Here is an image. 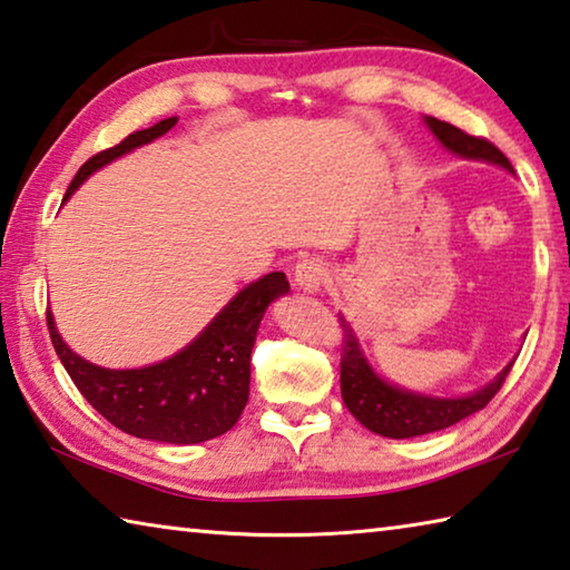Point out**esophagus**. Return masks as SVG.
Instances as JSON below:
<instances>
[{
    "mask_svg": "<svg viewBox=\"0 0 570 570\" xmlns=\"http://www.w3.org/2000/svg\"><path fill=\"white\" fill-rule=\"evenodd\" d=\"M294 282L308 294H320L326 284V264L316 256H306L294 268Z\"/></svg>",
    "mask_w": 570,
    "mask_h": 570,
    "instance_id": "obj_1",
    "label": "esophagus"
}]
</instances>
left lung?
Masks as SVG:
<instances>
[{
  "label": "left lung",
  "mask_w": 570,
  "mask_h": 570,
  "mask_svg": "<svg viewBox=\"0 0 570 570\" xmlns=\"http://www.w3.org/2000/svg\"><path fill=\"white\" fill-rule=\"evenodd\" d=\"M422 120L432 130V135L442 142V148L455 153V156L468 160H485L493 163V166L505 168L508 173H515L513 166H510V160L493 146V142L462 132L455 125L430 118V115H424ZM340 322L344 332L342 400L346 404V410H350L366 430L377 432L382 438H420L428 435V432L452 428L455 422L470 417V414H475L495 397L498 390L503 387L510 366L515 362L510 360L485 387H480L475 392L462 394V397H432V394L404 390L384 380L370 364V360H366L360 336L354 334L352 324L346 322L342 314Z\"/></svg>",
  "instance_id": "8db88e82"
}]
</instances>
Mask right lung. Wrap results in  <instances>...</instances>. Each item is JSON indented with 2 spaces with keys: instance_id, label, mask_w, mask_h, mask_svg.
Segmentation results:
<instances>
[{
  "instance_id": "add662e5",
  "label": "right lung",
  "mask_w": 570,
  "mask_h": 570,
  "mask_svg": "<svg viewBox=\"0 0 570 570\" xmlns=\"http://www.w3.org/2000/svg\"><path fill=\"white\" fill-rule=\"evenodd\" d=\"M176 122L178 118H166L153 128L128 135L115 148L92 156L77 170L65 200L95 170L128 156L135 148L148 146ZM284 294H288V282L282 272L256 278L240 288L206 324V330L180 352L138 370H108L82 360L57 332L52 312H47V326L55 352L75 387L110 424L132 438L170 442V445H198L224 435L238 422L248 402L250 350L258 324L272 302Z\"/></svg>"
}]
</instances>
